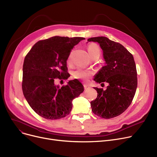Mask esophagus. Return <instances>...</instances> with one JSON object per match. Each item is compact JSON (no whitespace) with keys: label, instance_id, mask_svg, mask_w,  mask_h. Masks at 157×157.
I'll use <instances>...</instances> for the list:
<instances>
[{"label":"esophagus","instance_id":"34e87169","mask_svg":"<svg viewBox=\"0 0 157 157\" xmlns=\"http://www.w3.org/2000/svg\"><path fill=\"white\" fill-rule=\"evenodd\" d=\"M90 86L89 85H84V88L85 89V90H87V89H88V88H90Z\"/></svg>","mask_w":157,"mask_h":157}]
</instances>
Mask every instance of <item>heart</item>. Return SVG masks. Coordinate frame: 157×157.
<instances>
[{
  "label": "heart",
  "instance_id": "b5f03b06",
  "mask_svg": "<svg viewBox=\"0 0 157 157\" xmlns=\"http://www.w3.org/2000/svg\"><path fill=\"white\" fill-rule=\"evenodd\" d=\"M88 52L89 53L90 56L92 58L94 56H100L101 55V49L99 48L97 44H91L88 45ZM68 62H71V54L69 56ZM93 74V72L90 70L84 69H78L73 73V76L75 78L81 79H87L90 76H92Z\"/></svg>",
  "mask_w": 157,
  "mask_h": 157
}]
</instances>
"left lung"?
Masks as SVG:
<instances>
[{
  "label": "left lung",
  "instance_id": "8db88e82",
  "mask_svg": "<svg viewBox=\"0 0 157 157\" xmlns=\"http://www.w3.org/2000/svg\"><path fill=\"white\" fill-rule=\"evenodd\" d=\"M88 41L99 44L105 63L94 80L97 83H108L105 90L94 88L98 94L90 102L92 111L103 118L116 117L128 108L136 94L137 78L134 57L123 45L108 37H91Z\"/></svg>",
  "mask_w": 157,
  "mask_h": 157
}]
</instances>
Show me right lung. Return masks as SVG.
Instances as JSON below:
<instances>
[{"mask_svg":"<svg viewBox=\"0 0 157 157\" xmlns=\"http://www.w3.org/2000/svg\"><path fill=\"white\" fill-rule=\"evenodd\" d=\"M84 37L54 36L39 40L25 58L22 90L29 104L39 116L56 120L68 115L72 100L84 91L78 79L66 86L55 84L56 79H67V60L71 50Z\"/></svg>","mask_w":157,"mask_h":157,"instance_id":"obj_1","label":"right lung"}]
</instances>
